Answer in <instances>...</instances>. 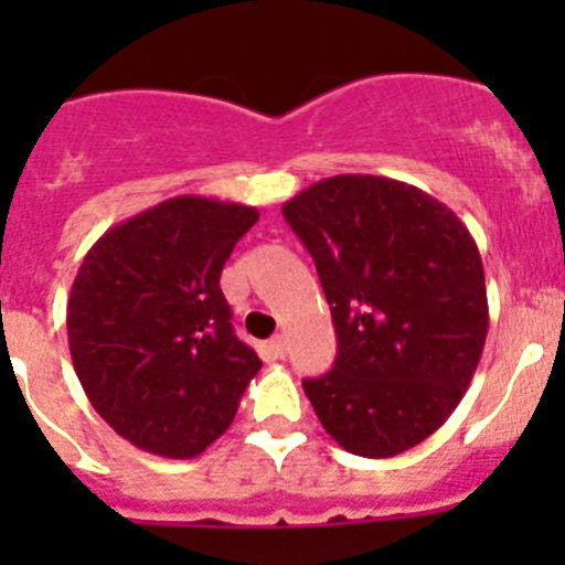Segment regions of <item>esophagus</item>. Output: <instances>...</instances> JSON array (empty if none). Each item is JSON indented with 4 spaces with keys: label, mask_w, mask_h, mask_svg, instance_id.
Wrapping results in <instances>:
<instances>
[{
    "label": "esophagus",
    "mask_w": 565,
    "mask_h": 565,
    "mask_svg": "<svg viewBox=\"0 0 565 565\" xmlns=\"http://www.w3.org/2000/svg\"><path fill=\"white\" fill-rule=\"evenodd\" d=\"M268 351L274 353V359H282V356H286V339H282V337H274L271 342H268Z\"/></svg>",
    "instance_id": "1"
}]
</instances>
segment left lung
<instances>
[{
  "instance_id": "1",
  "label": "left lung",
  "mask_w": 565,
  "mask_h": 565,
  "mask_svg": "<svg viewBox=\"0 0 565 565\" xmlns=\"http://www.w3.org/2000/svg\"><path fill=\"white\" fill-rule=\"evenodd\" d=\"M317 263L337 362L302 391L353 456L391 458L441 427L476 376L489 331L476 239L411 183L337 174L282 206Z\"/></svg>"
}]
</instances>
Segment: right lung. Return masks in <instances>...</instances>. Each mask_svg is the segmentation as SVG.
<instances>
[{
    "label": "right lung",
    "instance_id": "right-lung-1",
    "mask_svg": "<svg viewBox=\"0 0 565 565\" xmlns=\"http://www.w3.org/2000/svg\"><path fill=\"white\" fill-rule=\"evenodd\" d=\"M259 212L169 198L96 239L67 299L73 367L132 447L194 458L234 422L263 362L234 337L221 271Z\"/></svg>",
    "mask_w": 565,
    "mask_h": 565
}]
</instances>
